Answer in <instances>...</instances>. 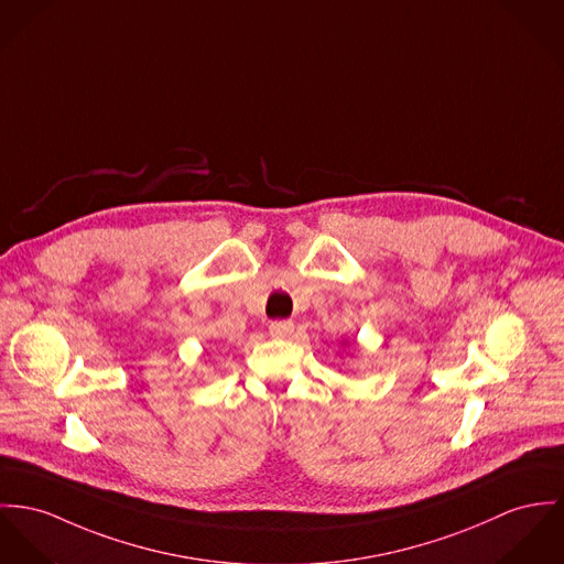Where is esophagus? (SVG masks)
I'll return each mask as SVG.
<instances>
[{
    "mask_svg": "<svg viewBox=\"0 0 564 564\" xmlns=\"http://www.w3.org/2000/svg\"><path fill=\"white\" fill-rule=\"evenodd\" d=\"M268 330H270V335L274 339H288L294 333V322H290V319H274V322H270Z\"/></svg>",
    "mask_w": 564,
    "mask_h": 564,
    "instance_id": "esophagus-1",
    "label": "esophagus"
}]
</instances>
